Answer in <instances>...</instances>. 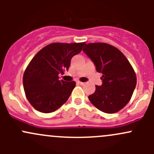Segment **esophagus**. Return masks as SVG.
Returning <instances> with one entry per match:
<instances>
[{
  "instance_id": "34e87169",
  "label": "esophagus",
  "mask_w": 154,
  "mask_h": 154,
  "mask_svg": "<svg viewBox=\"0 0 154 154\" xmlns=\"http://www.w3.org/2000/svg\"><path fill=\"white\" fill-rule=\"evenodd\" d=\"M77 84L81 85V86H83V85H84V83H83V82H80V81H78V82H77Z\"/></svg>"
}]
</instances>
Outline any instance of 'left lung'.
<instances>
[{
    "mask_svg": "<svg viewBox=\"0 0 154 154\" xmlns=\"http://www.w3.org/2000/svg\"><path fill=\"white\" fill-rule=\"evenodd\" d=\"M83 51L102 74L103 83L88 96L90 102L103 112H117L133 95L136 86L134 70L119 49L106 43L85 44Z\"/></svg>",
    "mask_w": 154,
    "mask_h": 154,
    "instance_id": "1",
    "label": "left lung"
}]
</instances>
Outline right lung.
Listing matches in <instances>:
<instances>
[{
    "label": "right lung",
    "instance_id": "obj_1",
    "mask_svg": "<svg viewBox=\"0 0 154 154\" xmlns=\"http://www.w3.org/2000/svg\"><path fill=\"white\" fill-rule=\"evenodd\" d=\"M85 42L52 43L40 50L24 71L23 86L31 105L43 113L58 109L75 87L74 81L59 80L68 71L71 60L81 52Z\"/></svg>",
    "mask_w": 154,
    "mask_h": 154
}]
</instances>
